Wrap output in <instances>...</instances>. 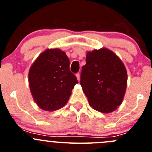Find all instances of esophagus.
<instances>
[{
	"mask_svg": "<svg viewBox=\"0 0 152 152\" xmlns=\"http://www.w3.org/2000/svg\"><path fill=\"white\" fill-rule=\"evenodd\" d=\"M76 78H77V80L79 81H80V74H79V73H77V74L76 75Z\"/></svg>",
	"mask_w": 152,
	"mask_h": 152,
	"instance_id": "esophagus-1",
	"label": "esophagus"
}]
</instances>
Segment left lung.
<instances>
[{
  "mask_svg": "<svg viewBox=\"0 0 152 152\" xmlns=\"http://www.w3.org/2000/svg\"><path fill=\"white\" fill-rule=\"evenodd\" d=\"M127 78L123 62L110 49L87 52L80 85L94 110L103 113L117 110L123 102Z\"/></svg>",
  "mask_w": 152,
  "mask_h": 152,
  "instance_id": "8db88e82",
  "label": "left lung"
}]
</instances>
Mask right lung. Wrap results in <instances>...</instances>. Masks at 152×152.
Returning a JSON list of instances; mask_svg holds the SVG:
<instances>
[{
	"mask_svg": "<svg viewBox=\"0 0 152 152\" xmlns=\"http://www.w3.org/2000/svg\"><path fill=\"white\" fill-rule=\"evenodd\" d=\"M69 66L66 53L59 48L46 49L33 62L28 72L29 87L39 108L52 112L67 103L78 83Z\"/></svg>",
	"mask_w": 152,
	"mask_h": 152,
	"instance_id": "1",
	"label": "right lung"
}]
</instances>
